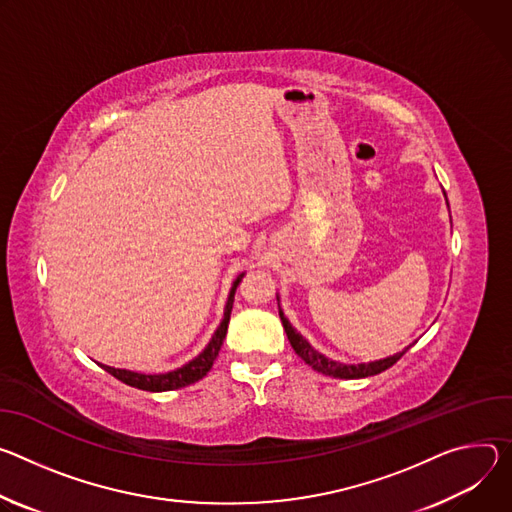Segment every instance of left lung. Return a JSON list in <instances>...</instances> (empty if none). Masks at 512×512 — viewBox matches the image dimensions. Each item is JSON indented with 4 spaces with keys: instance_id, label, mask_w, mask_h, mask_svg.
I'll use <instances>...</instances> for the list:
<instances>
[{
    "instance_id": "8db88e82",
    "label": "left lung",
    "mask_w": 512,
    "mask_h": 512,
    "mask_svg": "<svg viewBox=\"0 0 512 512\" xmlns=\"http://www.w3.org/2000/svg\"><path fill=\"white\" fill-rule=\"evenodd\" d=\"M276 299H278V297H276ZM278 315H280L282 327H285V331H287V337H289V342H291L295 354H297L305 364H309L313 370H317V372H321V374H325V376H333V378H346V380H350V378H366V376L380 374V372L388 370L392 364L399 362V360L405 356V352L411 348V346H409V348H405V350L399 352V354L388 356V358H384V360L368 362V364H342V362L329 360V358H325L323 354H319L301 333H297V329L291 325V321L285 317V313H282L280 305H278Z\"/></svg>"
}]
</instances>
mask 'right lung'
<instances>
[{"label": "right lung", "mask_w": 512, "mask_h": 512, "mask_svg": "<svg viewBox=\"0 0 512 512\" xmlns=\"http://www.w3.org/2000/svg\"><path fill=\"white\" fill-rule=\"evenodd\" d=\"M242 276H244V272L234 280L230 297H227V303H225V309H223V319H221L219 327L215 329L211 342L189 364H185L177 370L164 372V374H142V372H132V370H124V368H111V366H103V364H101V368L105 372H109L111 376H116L118 380H122L124 384L140 388V390H148V392L177 390V388H183V386H189V384L201 380L211 370V366H213V362H215V358H217V354L223 346V339H225V333H227V323H230V315H232V307H234V295H236V289L240 285Z\"/></svg>", "instance_id": "right-lung-1"}]
</instances>
